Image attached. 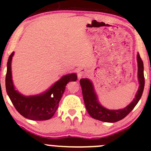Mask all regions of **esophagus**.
Here are the masks:
<instances>
[{
	"label": "esophagus",
	"mask_w": 151,
	"mask_h": 151,
	"mask_svg": "<svg viewBox=\"0 0 151 151\" xmlns=\"http://www.w3.org/2000/svg\"><path fill=\"white\" fill-rule=\"evenodd\" d=\"M87 74V70L85 68H80L78 71V77L79 78L83 77V76L86 75Z\"/></svg>",
	"instance_id": "obj_1"
}]
</instances>
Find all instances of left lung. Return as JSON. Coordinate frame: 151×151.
Here are the masks:
<instances>
[{
	"instance_id": "8db88e82",
	"label": "left lung",
	"mask_w": 151,
	"mask_h": 151,
	"mask_svg": "<svg viewBox=\"0 0 151 151\" xmlns=\"http://www.w3.org/2000/svg\"><path fill=\"white\" fill-rule=\"evenodd\" d=\"M137 63L138 78H139V83L140 85L133 101L124 109H118V110H109L103 107L98 102L92 83L88 79H81L80 80L85 107L88 114L93 118L104 121V122L115 123L124 118L134 108L142 95L145 86V77L144 72H143L144 67H143V62L139 56V54L137 55Z\"/></svg>"
}]
</instances>
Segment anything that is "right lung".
Returning a JSON list of instances; mask_svg holds the SVG:
<instances>
[{
  "instance_id": "obj_1",
  "label": "right lung",
  "mask_w": 151,
  "mask_h": 151,
  "mask_svg": "<svg viewBox=\"0 0 151 151\" xmlns=\"http://www.w3.org/2000/svg\"><path fill=\"white\" fill-rule=\"evenodd\" d=\"M14 52L10 55L7 63L6 75V89L15 109L20 115L32 121H46L54 115L59 101L65 91L68 82L76 81L77 74H67L61 77L47 92L33 96H24L14 89L12 80V63Z\"/></svg>"
}]
</instances>
